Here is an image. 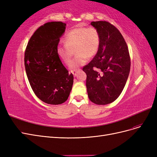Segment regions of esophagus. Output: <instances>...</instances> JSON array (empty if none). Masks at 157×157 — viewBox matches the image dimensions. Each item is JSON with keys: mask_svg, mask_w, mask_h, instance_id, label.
<instances>
[{"mask_svg": "<svg viewBox=\"0 0 157 157\" xmlns=\"http://www.w3.org/2000/svg\"><path fill=\"white\" fill-rule=\"evenodd\" d=\"M77 72H78V70H77V69L71 70V71H70V73H73V75L75 76V77H76V76H77Z\"/></svg>", "mask_w": 157, "mask_h": 157, "instance_id": "obj_1", "label": "esophagus"}]
</instances>
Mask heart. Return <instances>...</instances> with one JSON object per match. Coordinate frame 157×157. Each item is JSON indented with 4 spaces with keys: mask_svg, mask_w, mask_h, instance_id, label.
I'll use <instances>...</instances> for the list:
<instances>
[{
    "mask_svg": "<svg viewBox=\"0 0 157 157\" xmlns=\"http://www.w3.org/2000/svg\"><path fill=\"white\" fill-rule=\"evenodd\" d=\"M65 44L57 47V54L60 60L69 65L74 50L77 54L70 67L75 69L86 62L98 53L101 45V35L94 27H77L70 30L64 37Z\"/></svg>",
    "mask_w": 157,
    "mask_h": 157,
    "instance_id": "1",
    "label": "heart"
}]
</instances>
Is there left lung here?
<instances>
[{"label":"left lung","instance_id":"left-lung-1","mask_svg":"<svg viewBox=\"0 0 157 157\" xmlns=\"http://www.w3.org/2000/svg\"><path fill=\"white\" fill-rule=\"evenodd\" d=\"M101 35V45L96 55L84 66L90 100L97 105H107L122 92L130 70V57L126 42L120 31L106 21H92Z\"/></svg>","mask_w":157,"mask_h":157}]
</instances>
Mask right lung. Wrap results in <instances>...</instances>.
<instances>
[{"label":"right lung","mask_w":157,"mask_h":157,"mask_svg":"<svg viewBox=\"0 0 157 157\" xmlns=\"http://www.w3.org/2000/svg\"><path fill=\"white\" fill-rule=\"evenodd\" d=\"M66 24L52 21L33 33L25 51V67L28 80L37 98L46 103L59 105L67 101L73 84L57 54L59 38Z\"/></svg>","instance_id":"obj_1"}]
</instances>
